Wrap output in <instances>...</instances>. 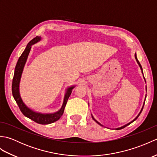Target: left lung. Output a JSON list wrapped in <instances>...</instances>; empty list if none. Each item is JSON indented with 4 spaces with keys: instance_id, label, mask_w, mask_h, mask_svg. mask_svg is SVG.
I'll list each match as a JSON object with an SVG mask.
<instances>
[{
    "instance_id": "left-lung-1",
    "label": "left lung",
    "mask_w": 157,
    "mask_h": 157,
    "mask_svg": "<svg viewBox=\"0 0 157 157\" xmlns=\"http://www.w3.org/2000/svg\"><path fill=\"white\" fill-rule=\"evenodd\" d=\"M135 58H136V61H137V63H138V64L139 65V66H140V69H141V70H142V66H141V65H140V62L138 61V59H137V56H136V54H135ZM142 73H143V72H142ZM144 79H145V78H144ZM145 82H146V80H145ZM145 99H146V98H145ZM143 107H144V106H142V109H141V111H140V113H139V114H138V115L137 116V117H136L134 119V120H133V121H131V122H130V123H128V124H126L125 125H123V126H122V127H121V128H117L116 129H123V128H125V127L126 126H128V125H129L130 124V123H132V122H134V121H135V120H136V119H137V118L138 117H139V115H140V113H142V109H143ZM92 119H94V121L96 122V123H98V124H99V125H102L101 124V123H100L99 122H98L97 121H96V120L94 118V117H93V116H92Z\"/></svg>"
}]
</instances>
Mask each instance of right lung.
<instances>
[{
  "label": "right lung",
  "mask_w": 157,
  "mask_h": 157,
  "mask_svg": "<svg viewBox=\"0 0 157 157\" xmlns=\"http://www.w3.org/2000/svg\"><path fill=\"white\" fill-rule=\"evenodd\" d=\"M41 38L39 37V36H36L34 39H32V40L28 43L25 49V51H23L21 55L20 56V57L19 58L15 69L14 76H13V78L12 94L13 96V98L15 100L17 104L18 105L20 111H21L23 115L25 117H27L32 119V121H34L37 123H39V124L46 125L54 123L55 121H56L57 120L61 118V117L63 114V112H64V109L67 102V100L71 94L73 88H74L75 86H71V87H69L67 90L62 107L59 111L56 113H51V114H42V113H36L30 109H29L28 106L24 104V102H23L19 94L20 79H21L23 67H24L26 61H27L29 53L30 52L32 45L39 42Z\"/></svg>",
  "instance_id": "1"
}]
</instances>
